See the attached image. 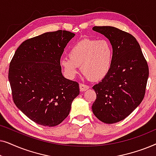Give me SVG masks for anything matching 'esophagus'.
Masks as SVG:
<instances>
[{
    "label": "esophagus",
    "mask_w": 156,
    "mask_h": 156,
    "mask_svg": "<svg viewBox=\"0 0 156 156\" xmlns=\"http://www.w3.org/2000/svg\"><path fill=\"white\" fill-rule=\"evenodd\" d=\"M89 87L87 86L86 84H80V90L82 91H84L87 90V89H89Z\"/></svg>",
    "instance_id": "esophagus-1"
}]
</instances>
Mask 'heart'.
I'll use <instances>...</instances> for the list:
<instances>
[{"label":"heart","instance_id":"b5f03b06","mask_svg":"<svg viewBox=\"0 0 156 156\" xmlns=\"http://www.w3.org/2000/svg\"><path fill=\"white\" fill-rule=\"evenodd\" d=\"M113 55L112 45L108 40L85 38L72 45L69 51V57H62L60 65L67 77L74 78L81 66L82 72L87 78L98 81L108 74Z\"/></svg>","mask_w":156,"mask_h":156}]
</instances>
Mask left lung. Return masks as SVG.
Masks as SVG:
<instances>
[{
	"label": "left lung",
	"instance_id": "1",
	"mask_svg": "<svg viewBox=\"0 0 156 156\" xmlns=\"http://www.w3.org/2000/svg\"><path fill=\"white\" fill-rule=\"evenodd\" d=\"M92 30L108 39L114 50L108 74L92 87L97 94L92 112L102 122L117 123L131 114L144 99L148 66L131 34L112 26H94Z\"/></svg>",
	"mask_w": 156,
	"mask_h": 156
}]
</instances>
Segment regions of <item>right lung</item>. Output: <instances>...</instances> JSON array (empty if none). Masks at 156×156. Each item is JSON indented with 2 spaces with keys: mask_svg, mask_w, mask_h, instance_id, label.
Returning a JSON list of instances; mask_svg holds the SVG:
<instances>
[{
  "mask_svg": "<svg viewBox=\"0 0 156 156\" xmlns=\"http://www.w3.org/2000/svg\"><path fill=\"white\" fill-rule=\"evenodd\" d=\"M75 34L48 32L25 40L10 62L8 80L15 104L30 120L55 126L67 118L80 94L77 82L62 74L60 58Z\"/></svg>",
  "mask_w": 156,
  "mask_h": 156,
  "instance_id": "1",
  "label": "right lung"
}]
</instances>
